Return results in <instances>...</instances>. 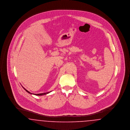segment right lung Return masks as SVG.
<instances>
[{"label":"right lung","instance_id":"right-lung-1","mask_svg":"<svg viewBox=\"0 0 130 130\" xmlns=\"http://www.w3.org/2000/svg\"><path fill=\"white\" fill-rule=\"evenodd\" d=\"M22 87L23 88V89L25 90V91L27 92H28V93H30L31 94H35V95H45V94H48V93H49L50 92H47V93H38V94H35V93H30V92H29L28 91H27L26 89H25V88L23 87L22 86Z\"/></svg>","mask_w":130,"mask_h":130}]
</instances>
